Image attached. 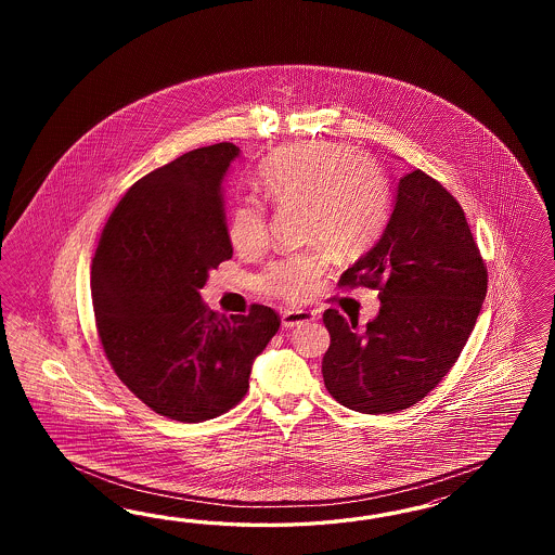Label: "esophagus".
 I'll use <instances>...</instances> for the list:
<instances>
[{
	"mask_svg": "<svg viewBox=\"0 0 555 555\" xmlns=\"http://www.w3.org/2000/svg\"><path fill=\"white\" fill-rule=\"evenodd\" d=\"M315 320V313L313 311H305V309H293V311H285L283 313V325L285 327H297L302 323H309V321Z\"/></svg>",
	"mask_w": 555,
	"mask_h": 555,
	"instance_id": "esophagus-1",
	"label": "esophagus"
}]
</instances>
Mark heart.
<instances>
[{
    "label": "heart",
    "mask_w": 555,
    "mask_h": 555,
    "mask_svg": "<svg viewBox=\"0 0 555 555\" xmlns=\"http://www.w3.org/2000/svg\"><path fill=\"white\" fill-rule=\"evenodd\" d=\"M262 195L279 207H302L305 253L274 260L258 276L260 293L285 302L309 299L325 270L330 253L350 258L369 250L387 223L390 191L366 156L341 144L311 142L274 154L258 172ZM228 237L242 256H256L269 244V218L256 199L235 203Z\"/></svg>",
    "instance_id": "obj_1"
}]
</instances>
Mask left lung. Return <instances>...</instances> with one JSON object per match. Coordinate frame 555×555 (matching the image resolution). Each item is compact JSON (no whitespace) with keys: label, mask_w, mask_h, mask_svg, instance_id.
I'll use <instances>...</instances> for the list:
<instances>
[{"label":"left lung","mask_w":555,"mask_h":555,"mask_svg":"<svg viewBox=\"0 0 555 555\" xmlns=\"http://www.w3.org/2000/svg\"><path fill=\"white\" fill-rule=\"evenodd\" d=\"M339 285L378 288L380 311L364 330L323 313L332 344L321 362L337 403L397 413L417 403L454 366L487 297L488 272L464 209L420 168L397 183L380 240Z\"/></svg>","instance_id":"1"}]
</instances>
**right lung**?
Returning a JSON list of instances; mask_svg holds the SVG:
<instances>
[{"label": "right lung", "mask_w": 555, "mask_h": 555, "mask_svg": "<svg viewBox=\"0 0 555 555\" xmlns=\"http://www.w3.org/2000/svg\"><path fill=\"white\" fill-rule=\"evenodd\" d=\"M240 149L186 152L135 181L112 211L91 262L103 352L154 413L214 420L244 399L256 356L279 332L264 305L219 315L202 301L209 270L232 258L221 183Z\"/></svg>", "instance_id": "right-lung-1"}]
</instances>
